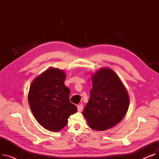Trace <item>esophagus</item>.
I'll return each mask as SVG.
<instances>
[{"instance_id":"34e87169","label":"esophagus","mask_w":159,"mask_h":159,"mask_svg":"<svg viewBox=\"0 0 159 159\" xmlns=\"http://www.w3.org/2000/svg\"><path fill=\"white\" fill-rule=\"evenodd\" d=\"M83 109V104H80L79 105L77 106V110L79 111H81Z\"/></svg>"}]
</instances>
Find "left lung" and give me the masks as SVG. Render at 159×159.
Returning <instances> with one entry per match:
<instances>
[{
    "mask_svg": "<svg viewBox=\"0 0 159 159\" xmlns=\"http://www.w3.org/2000/svg\"><path fill=\"white\" fill-rule=\"evenodd\" d=\"M92 83L90 98L82 114L91 129L104 131L124 117L129 104V95L120 79L109 68L94 74Z\"/></svg>",
    "mask_w": 159,
    "mask_h": 159,
    "instance_id": "1",
    "label": "left lung"
}]
</instances>
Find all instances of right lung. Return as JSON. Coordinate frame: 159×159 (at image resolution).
Returning <instances> with one entry per match:
<instances>
[{
  "label": "right lung",
  "mask_w": 159,
  "mask_h": 159,
  "mask_svg": "<svg viewBox=\"0 0 159 159\" xmlns=\"http://www.w3.org/2000/svg\"><path fill=\"white\" fill-rule=\"evenodd\" d=\"M66 74L49 68L31 83L28 94L31 110L38 121L49 131H58L65 127L77 106L70 102V89L64 84Z\"/></svg>",
  "instance_id": "1"
}]
</instances>
